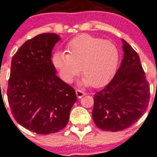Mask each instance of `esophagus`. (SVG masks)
Returning <instances> with one entry per match:
<instances>
[{"instance_id":"esophagus-1","label":"esophagus","mask_w":157,"mask_h":157,"mask_svg":"<svg viewBox=\"0 0 157 157\" xmlns=\"http://www.w3.org/2000/svg\"><path fill=\"white\" fill-rule=\"evenodd\" d=\"M76 94H77V98H81L83 96L86 95V93L84 92V91H80V90H77V91H76Z\"/></svg>"}]
</instances>
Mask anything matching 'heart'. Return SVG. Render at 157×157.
<instances>
[{"label": "heart", "mask_w": 157, "mask_h": 157, "mask_svg": "<svg viewBox=\"0 0 157 157\" xmlns=\"http://www.w3.org/2000/svg\"><path fill=\"white\" fill-rule=\"evenodd\" d=\"M66 54L56 52L52 63L60 77L70 84L80 73L83 86L100 87L112 78L119 62V51L109 40L84 33L72 39L66 46Z\"/></svg>", "instance_id": "1"}]
</instances>
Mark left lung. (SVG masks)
<instances>
[{
    "label": "left lung",
    "mask_w": 157,
    "mask_h": 157,
    "mask_svg": "<svg viewBox=\"0 0 157 157\" xmlns=\"http://www.w3.org/2000/svg\"><path fill=\"white\" fill-rule=\"evenodd\" d=\"M124 56L120 68L108 85L94 96L93 121L103 131L129 128L147 109L149 86L139 56L122 39Z\"/></svg>",
    "instance_id": "8db88e82"
}]
</instances>
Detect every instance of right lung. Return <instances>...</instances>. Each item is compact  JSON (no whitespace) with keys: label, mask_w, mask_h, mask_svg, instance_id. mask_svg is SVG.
I'll return each instance as SVG.
<instances>
[{"label":"right lung","mask_w":157,"mask_h":157,"mask_svg":"<svg viewBox=\"0 0 157 157\" xmlns=\"http://www.w3.org/2000/svg\"><path fill=\"white\" fill-rule=\"evenodd\" d=\"M56 33L26 41L12 59L7 94L17 123L39 135L56 133L68 123L77 98L75 90L56 75L52 61Z\"/></svg>","instance_id":"obj_1"}]
</instances>
